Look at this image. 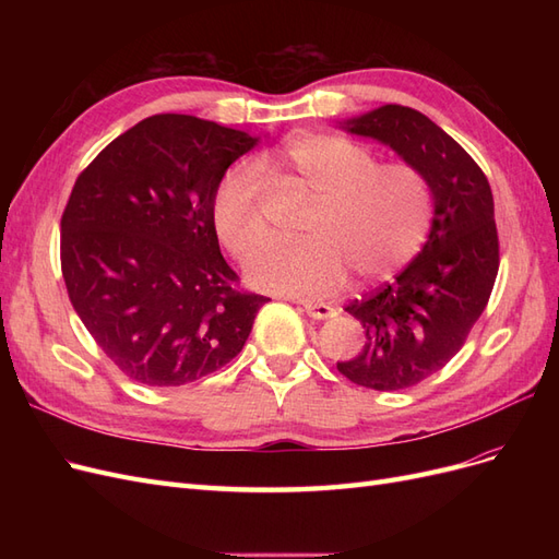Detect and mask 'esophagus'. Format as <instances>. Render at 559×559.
Listing matches in <instances>:
<instances>
[{"label": "esophagus", "mask_w": 559, "mask_h": 559, "mask_svg": "<svg viewBox=\"0 0 559 559\" xmlns=\"http://www.w3.org/2000/svg\"><path fill=\"white\" fill-rule=\"evenodd\" d=\"M300 306H302V310L308 312V317H312V319H331V317H335V314H337V312H335V308H333V306H326V302L302 300Z\"/></svg>", "instance_id": "esophagus-1"}]
</instances>
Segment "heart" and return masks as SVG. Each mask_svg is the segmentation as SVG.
I'll use <instances>...</instances> for the list:
<instances>
[{
	"label": "heart",
	"mask_w": 559,
	"mask_h": 559,
	"mask_svg": "<svg viewBox=\"0 0 559 559\" xmlns=\"http://www.w3.org/2000/svg\"><path fill=\"white\" fill-rule=\"evenodd\" d=\"M275 163L319 195L306 242L267 245L247 267L251 286L273 294L329 296L349 270L373 282L394 275L425 245L433 200L427 179L403 163L378 165L370 148L337 134L300 132ZM212 222L233 257L249 261L267 240L259 177L235 165L216 183Z\"/></svg>",
	"instance_id": "heart-1"
}]
</instances>
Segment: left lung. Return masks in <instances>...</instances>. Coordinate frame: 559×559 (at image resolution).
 <instances>
[{
  "label": "left lung",
  "mask_w": 559,
  "mask_h": 559,
  "mask_svg": "<svg viewBox=\"0 0 559 559\" xmlns=\"http://www.w3.org/2000/svg\"><path fill=\"white\" fill-rule=\"evenodd\" d=\"M337 128L389 146L431 189L433 218L417 257L392 284L345 308L364 324L366 345L337 370L396 392L438 373L483 314L499 270L495 198L476 160L411 107L382 105Z\"/></svg>",
  "instance_id": "obj_1"
}]
</instances>
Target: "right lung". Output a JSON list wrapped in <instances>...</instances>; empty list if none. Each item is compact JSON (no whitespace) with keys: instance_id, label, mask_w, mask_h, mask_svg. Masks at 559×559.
<instances>
[{"instance_id":"1","label":"right lung","mask_w":559,"mask_h":559,"mask_svg":"<svg viewBox=\"0 0 559 559\" xmlns=\"http://www.w3.org/2000/svg\"><path fill=\"white\" fill-rule=\"evenodd\" d=\"M261 138L156 114L97 154L60 222L62 277L95 343L148 386H179L238 357L270 298L235 289L212 198Z\"/></svg>"}]
</instances>
